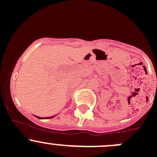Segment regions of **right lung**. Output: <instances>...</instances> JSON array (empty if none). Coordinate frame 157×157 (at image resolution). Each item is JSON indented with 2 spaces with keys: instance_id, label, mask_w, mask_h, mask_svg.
<instances>
[{
  "instance_id": "obj_1",
  "label": "right lung",
  "mask_w": 157,
  "mask_h": 157,
  "mask_svg": "<svg viewBox=\"0 0 157 157\" xmlns=\"http://www.w3.org/2000/svg\"><path fill=\"white\" fill-rule=\"evenodd\" d=\"M53 117V116H52V117H48V118H45V119H51V118H52ZM38 118V119H44V118H40V117H37Z\"/></svg>"
}]
</instances>
